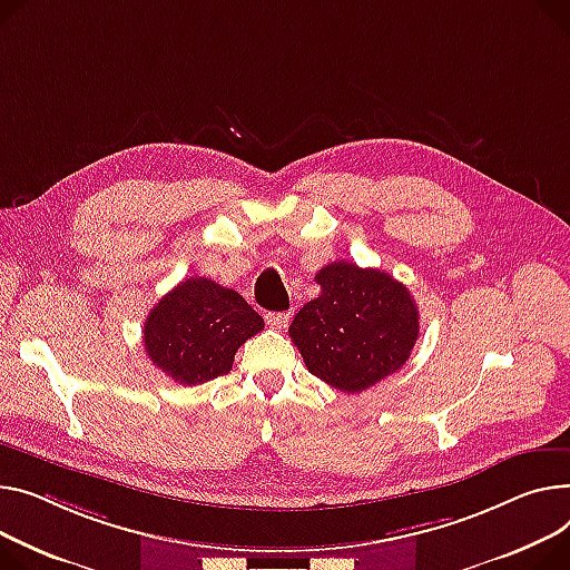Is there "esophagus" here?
I'll return each instance as SVG.
<instances>
[{"label":"esophagus","mask_w":570,"mask_h":570,"mask_svg":"<svg viewBox=\"0 0 570 570\" xmlns=\"http://www.w3.org/2000/svg\"><path fill=\"white\" fill-rule=\"evenodd\" d=\"M291 321V314H265V323H268L273 330H284Z\"/></svg>","instance_id":"34e87169"}]
</instances>
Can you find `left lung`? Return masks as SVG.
Masks as SVG:
<instances>
[{
  "label": "left lung",
  "instance_id": "obj_1",
  "mask_svg": "<svg viewBox=\"0 0 570 570\" xmlns=\"http://www.w3.org/2000/svg\"><path fill=\"white\" fill-rule=\"evenodd\" d=\"M321 295L297 312L288 334L309 373L357 394L396 373L420 334V309L390 273L334 261L318 271Z\"/></svg>",
  "mask_w": 570,
  "mask_h": 570
}]
</instances>
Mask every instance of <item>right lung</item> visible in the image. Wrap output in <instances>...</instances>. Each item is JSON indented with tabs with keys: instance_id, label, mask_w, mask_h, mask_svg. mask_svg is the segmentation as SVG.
Returning a JSON list of instances; mask_svg holds the SVG:
<instances>
[{
	"instance_id": "right-lung-1",
	"label": "right lung",
	"mask_w": 570,
	"mask_h": 570,
	"mask_svg": "<svg viewBox=\"0 0 570 570\" xmlns=\"http://www.w3.org/2000/svg\"><path fill=\"white\" fill-rule=\"evenodd\" d=\"M263 330L245 297L206 277H189L150 309L144 351L178 385H202L234 366L236 351Z\"/></svg>"
}]
</instances>
